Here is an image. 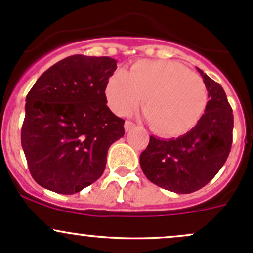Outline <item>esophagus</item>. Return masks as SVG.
Instances as JSON below:
<instances>
[{
	"mask_svg": "<svg viewBox=\"0 0 253 253\" xmlns=\"http://www.w3.org/2000/svg\"><path fill=\"white\" fill-rule=\"evenodd\" d=\"M134 127V124L132 121H129V120H127L126 122H125V129L126 131H129V129H132Z\"/></svg>",
	"mask_w": 253,
	"mask_h": 253,
	"instance_id": "obj_1",
	"label": "esophagus"
}]
</instances>
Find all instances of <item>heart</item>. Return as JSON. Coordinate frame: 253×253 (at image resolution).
Returning <instances> with one entry per match:
<instances>
[{
	"label": "heart",
	"mask_w": 253,
	"mask_h": 253,
	"mask_svg": "<svg viewBox=\"0 0 253 253\" xmlns=\"http://www.w3.org/2000/svg\"><path fill=\"white\" fill-rule=\"evenodd\" d=\"M150 126L164 136L192 129L208 103L203 79L175 61L142 60L129 72L117 70L108 79L105 96L115 114H129L142 101Z\"/></svg>",
	"instance_id": "1"
}]
</instances>
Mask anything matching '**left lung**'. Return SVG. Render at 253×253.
<instances>
[{"label":"left lung","instance_id":"8db88e82","mask_svg":"<svg viewBox=\"0 0 253 253\" xmlns=\"http://www.w3.org/2000/svg\"><path fill=\"white\" fill-rule=\"evenodd\" d=\"M208 90V103L198 124L177 138L150 136L139 163L148 180L176 193L205 187L229 157L234 115L221 85L197 68Z\"/></svg>","mask_w":253,"mask_h":253}]
</instances>
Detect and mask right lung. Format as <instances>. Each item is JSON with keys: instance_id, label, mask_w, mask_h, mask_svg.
I'll use <instances>...</instances> for the list:
<instances>
[{"instance_id": "1", "label": "right lung", "mask_w": 253, "mask_h": 253, "mask_svg": "<svg viewBox=\"0 0 253 253\" xmlns=\"http://www.w3.org/2000/svg\"><path fill=\"white\" fill-rule=\"evenodd\" d=\"M116 62L108 56H68L28 93L20 141L40 186L73 195L103 175L109 148L125 134V120L106 105Z\"/></svg>"}]
</instances>
